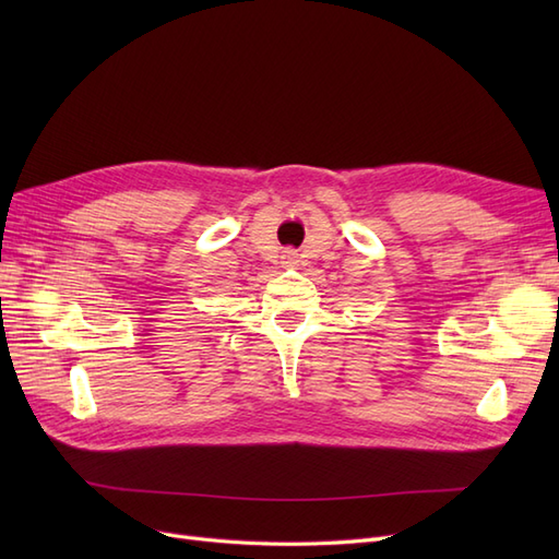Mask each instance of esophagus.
<instances>
[{"instance_id": "1", "label": "esophagus", "mask_w": 559, "mask_h": 559, "mask_svg": "<svg viewBox=\"0 0 559 559\" xmlns=\"http://www.w3.org/2000/svg\"><path fill=\"white\" fill-rule=\"evenodd\" d=\"M282 263H284L286 267H294V265L298 263V253H296L294 249H284V251H282Z\"/></svg>"}]
</instances>
